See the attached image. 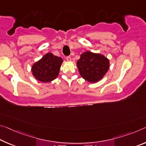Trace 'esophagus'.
Instances as JSON below:
<instances>
[{
	"mask_svg": "<svg viewBox=\"0 0 146 146\" xmlns=\"http://www.w3.org/2000/svg\"><path fill=\"white\" fill-rule=\"evenodd\" d=\"M66 60H68V61L70 62V61L71 60V56H66Z\"/></svg>",
	"mask_w": 146,
	"mask_h": 146,
	"instance_id": "1",
	"label": "esophagus"
}]
</instances>
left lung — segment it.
I'll return each mask as SVG.
<instances>
[{
    "instance_id": "obj_1",
    "label": "left lung",
    "mask_w": 146,
    "mask_h": 146,
    "mask_svg": "<svg viewBox=\"0 0 146 146\" xmlns=\"http://www.w3.org/2000/svg\"><path fill=\"white\" fill-rule=\"evenodd\" d=\"M77 64L80 75L90 82L101 80L109 69V60L105 56L91 52L82 53Z\"/></svg>"
}]
</instances>
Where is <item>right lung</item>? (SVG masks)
Listing matches in <instances>:
<instances>
[{
	"label": "right lung",
	"mask_w": 146,
	"mask_h": 146,
	"mask_svg": "<svg viewBox=\"0 0 146 146\" xmlns=\"http://www.w3.org/2000/svg\"><path fill=\"white\" fill-rule=\"evenodd\" d=\"M62 62L60 57L54 56L52 53H47L32 66V74L40 81H52L58 75Z\"/></svg>",
	"instance_id": "obj_1"
}]
</instances>
